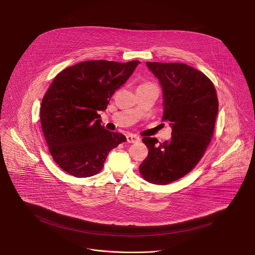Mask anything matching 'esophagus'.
Wrapping results in <instances>:
<instances>
[{"label":"esophagus","instance_id":"esophagus-1","mask_svg":"<svg viewBox=\"0 0 255 255\" xmlns=\"http://www.w3.org/2000/svg\"><path fill=\"white\" fill-rule=\"evenodd\" d=\"M127 141L129 142V143H134V142H136V141L139 140L140 138H139V136H137V135H135V134H127Z\"/></svg>","mask_w":255,"mask_h":255}]
</instances>
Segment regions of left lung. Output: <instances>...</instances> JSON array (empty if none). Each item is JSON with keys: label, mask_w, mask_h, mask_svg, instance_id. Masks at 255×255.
I'll return each instance as SVG.
<instances>
[{"label": "left lung", "mask_w": 255, "mask_h": 255, "mask_svg": "<svg viewBox=\"0 0 255 255\" xmlns=\"http://www.w3.org/2000/svg\"><path fill=\"white\" fill-rule=\"evenodd\" d=\"M163 91V121L172 128L171 139L142 141L149 149L139 166L154 185H167L193 169L210 143L219 111L213 83L200 70L183 63L146 62Z\"/></svg>", "instance_id": "obj_1"}]
</instances>
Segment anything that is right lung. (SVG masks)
Here are the masks:
<instances>
[{"label": "right lung", "instance_id": "obj_1", "mask_svg": "<svg viewBox=\"0 0 255 255\" xmlns=\"http://www.w3.org/2000/svg\"><path fill=\"white\" fill-rule=\"evenodd\" d=\"M140 62L91 60L62 70L47 90L40 107L45 139L55 163L77 178L97 174L109 151L126 141L123 133L102 126L115 91Z\"/></svg>", "mask_w": 255, "mask_h": 255}]
</instances>
